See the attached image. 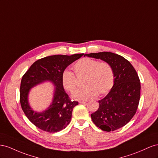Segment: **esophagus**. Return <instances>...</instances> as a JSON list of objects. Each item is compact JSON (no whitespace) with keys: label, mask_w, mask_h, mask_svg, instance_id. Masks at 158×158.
I'll return each instance as SVG.
<instances>
[{"label":"esophagus","mask_w":158,"mask_h":158,"mask_svg":"<svg viewBox=\"0 0 158 158\" xmlns=\"http://www.w3.org/2000/svg\"><path fill=\"white\" fill-rule=\"evenodd\" d=\"M86 102H87V101H79V103H81V104H83V103H86Z\"/></svg>","instance_id":"esophagus-1"}]
</instances>
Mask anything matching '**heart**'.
<instances>
[{"label":"heart","instance_id":"1","mask_svg":"<svg viewBox=\"0 0 158 158\" xmlns=\"http://www.w3.org/2000/svg\"><path fill=\"white\" fill-rule=\"evenodd\" d=\"M77 77L84 76L85 87L73 94L76 100H87L109 93L114 85V71L111 65L106 61L98 62L89 57L79 60L73 65ZM61 82L64 87L73 93L77 87V79L73 72L65 69L61 74Z\"/></svg>","mask_w":158,"mask_h":158}]
</instances>
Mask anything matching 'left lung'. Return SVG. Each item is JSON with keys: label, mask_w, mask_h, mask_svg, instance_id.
Masks as SVG:
<instances>
[{"label": "left lung", "mask_w": 158, "mask_h": 158, "mask_svg": "<svg viewBox=\"0 0 158 158\" xmlns=\"http://www.w3.org/2000/svg\"><path fill=\"white\" fill-rule=\"evenodd\" d=\"M84 56L109 63L114 71L113 87L98 101L99 108L91 114L93 122L103 131L123 127L136 114L140 98V81L136 71L124 57L112 52L91 53Z\"/></svg>", "instance_id": "1"}]
</instances>
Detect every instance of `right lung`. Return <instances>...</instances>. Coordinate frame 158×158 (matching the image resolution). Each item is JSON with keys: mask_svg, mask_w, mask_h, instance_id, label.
<instances>
[{"mask_svg": "<svg viewBox=\"0 0 158 158\" xmlns=\"http://www.w3.org/2000/svg\"><path fill=\"white\" fill-rule=\"evenodd\" d=\"M83 55H54L42 58L35 61L22 77L20 89L22 109L31 123L38 128L53 133L65 128L69 124L72 111L78 102L72 101L65 93L61 82V74L67 66ZM46 80L52 82L56 86L54 98L47 110L37 113L29 105V91L33 86Z\"/></svg>", "mask_w": 158, "mask_h": 158, "instance_id": "1", "label": "right lung"}]
</instances>
